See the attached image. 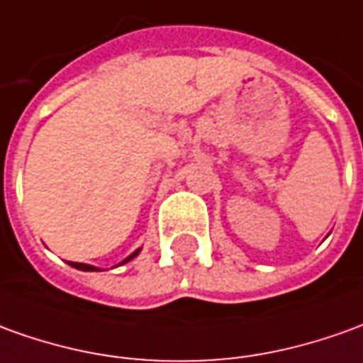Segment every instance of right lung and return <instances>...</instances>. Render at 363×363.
Instances as JSON below:
<instances>
[{"mask_svg":"<svg viewBox=\"0 0 363 363\" xmlns=\"http://www.w3.org/2000/svg\"><path fill=\"white\" fill-rule=\"evenodd\" d=\"M138 253H140V249H138V251H134V253L130 255L126 261H122V264H124V262H128L130 259H134V257H136V255H138ZM69 264H71V267H74V269H79V271H99L96 267H92V264H84V262H69Z\"/></svg>","mask_w":363,"mask_h":363,"instance_id":"right-lung-1","label":"right lung"}]
</instances>
